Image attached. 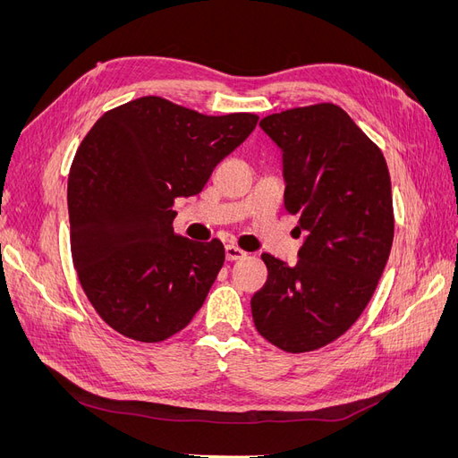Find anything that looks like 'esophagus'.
I'll return each mask as SVG.
<instances>
[{"label": "esophagus", "mask_w": 458, "mask_h": 458, "mask_svg": "<svg viewBox=\"0 0 458 458\" xmlns=\"http://www.w3.org/2000/svg\"><path fill=\"white\" fill-rule=\"evenodd\" d=\"M225 256H227V259H229V261H237V259L246 258V252H244V250H241L239 246L227 244V246H225Z\"/></svg>", "instance_id": "1"}]
</instances>
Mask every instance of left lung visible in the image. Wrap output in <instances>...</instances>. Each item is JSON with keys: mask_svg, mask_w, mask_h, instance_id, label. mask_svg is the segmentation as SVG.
I'll use <instances>...</instances> for the list:
<instances>
[{"mask_svg": "<svg viewBox=\"0 0 458 458\" xmlns=\"http://www.w3.org/2000/svg\"><path fill=\"white\" fill-rule=\"evenodd\" d=\"M283 152L284 206L306 234L296 266L263 254L267 283L252 298L259 335L288 353L348 330L378 286L394 242L392 182L382 150L338 105L259 122Z\"/></svg>", "mask_w": 458, "mask_h": 458, "instance_id": "obj_1", "label": "left lung"}]
</instances>
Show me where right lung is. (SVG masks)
Masks as SVG:
<instances>
[{"label": "right lung", "instance_id": "right-lung-1", "mask_svg": "<svg viewBox=\"0 0 458 458\" xmlns=\"http://www.w3.org/2000/svg\"><path fill=\"white\" fill-rule=\"evenodd\" d=\"M258 120L148 95L108 110L84 137L68 175L72 259L91 306L120 335L162 342L202 308L225 248L174 233L172 206L199 195Z\"/></svg>", "mask_w": 458, "mask_h": 458}]
</instances>
